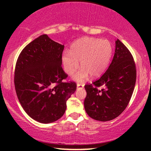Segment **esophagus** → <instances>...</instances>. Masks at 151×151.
<instances>
[{"label":"esophagus","mask_w":151,"mask_h":151,"mask_svg":"<svg viewBox=\"0 0 151 151\" xmlns=\"http://www.w3.org/2000/svg\"><path fill=\"white\" fill-rule=\"evenodd\" d=\"M77 86H78V88H82V87H83V86H84V84H83V83H81V82H79V83H78Z\"/></svg>","instance_id":"esophagus-1"}]
</instances>
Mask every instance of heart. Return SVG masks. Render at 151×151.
Segmentation results:
<instances>
[{
  "mask_svg": "<svg viewBox=\"0 0 151 151\" xmlns=\"http://www.w3.org/2000/svg\"><path fill=\"white\" fill-rule=\"evenodd\" d=\"M100 55H96V56L93 57V59L96 60H98V59H100Z\"/></svg>",
  "mask_w": 151,
  "mask_h": 151,
  "instance_id": "obj_1",
  "label": "heart"
}]
</instances>
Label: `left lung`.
Here are the masks:
<instances>
[{"label": "left lung", "mask_w": 151, "mask_h": 151, "mask_svg": "<svg viewBox=\"0 0 151 151\" xmlns=\"http://www.w3.org/2000/svg\"><path fill=\"white\" fill-rule=\"evenodd\" d=\"M64 48L43 34L22 49L16 62V95L27 114L38 122L51 123L63 117L67 100L76 90L75 82L63 81L68 76L62 67Z\"/></svg>", "instance_id": "8db88e82"}]
</instances>
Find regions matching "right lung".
Here are the masks:
<instances>
[{"instance_id": "right-lung-1", "label": "right lung", "mask_w": 151, "mask_h": 151, "mask_svg": "<svg viewBox=\"0 0 151 151\" xmlns=\"http://www.w3.org/2000/svg\"><path fill=\"white\" fill-rule=\"evenodd\" d=\"M136 82V68L131 53L121 41L115 42V54L104 73L84 86V109L88 116L106 122L119 116L127 108Z\"/></svg>"}]
</instances>
